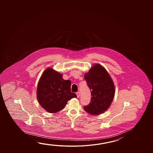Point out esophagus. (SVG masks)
<instances>
[{
  "instance_id": "34e87169",
  "label": "esophagus",
  "mask_w": 153,
  "mask_h": 153,
  "mask_svg": "<svg viewBox=\"0 0 153 153\" xmlns=\"http://www.w3.org/2000/svg\"><path fill=\"white\" fill-rule=\"evenodd\" d=\"M76 95L77 96L78 98H79L80 97V93L79 92H76Z\"/></svg>"
}]
</instances>
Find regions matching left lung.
I'll list each match as a JSON object with an SVG mask.
<instances>
[{"label": "left lung", "mask_w": 153, "mask_h": 153, "mask_svg": "<svg viewBox=\"0 0 153 153\" xmlns=\"http://www.w3.org/2000/svg\"><path fill=\"white\" fill-rule=\"evenodd\" d=\"M84 78L92 96L89 105L84 106V110L93 115L104 113L110 107L115 92L111 78L102 65L95 64Z\"/></svg>", "instance_id": "obj_1"}]
</instances>
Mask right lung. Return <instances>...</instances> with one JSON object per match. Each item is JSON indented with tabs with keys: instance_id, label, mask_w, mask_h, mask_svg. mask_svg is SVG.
<instances>
[{
	"instance_id": "add662e5",
	"label": "right lung",
	"mask_w": 153,
	"mask_h": 153,
	"mask_svg": "<svg viewBox=\"0 0 153 153\" xmlns=\"http://www.w3.org/2000/svg\"><path fill=\"white\" fill-rule=\"evenodd\" d=\"M70 85V80L63 79L60 73L52 68L46 69L38 84L37 98L40 105L48 113L62 110L68 100L77 97L71 92Z\"/></svg>"
}]
</instances>
